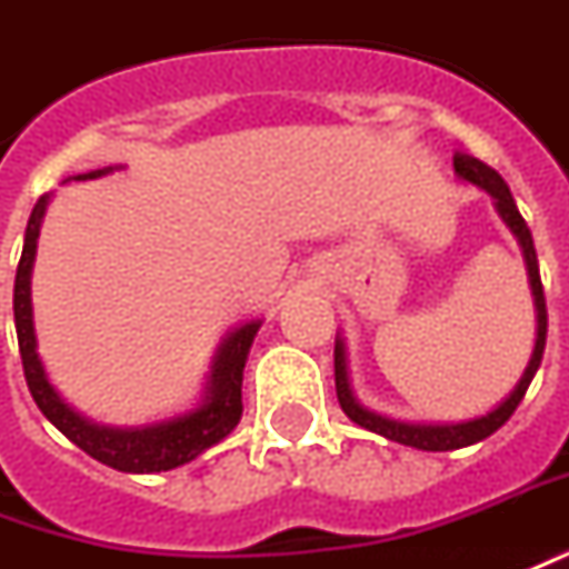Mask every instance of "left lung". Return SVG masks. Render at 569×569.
Masks as SVG:
<instances>
[{"mask_svg":"<svg viewBox=\"0 0 569 569\" xmlns=\"http://www.w3.org/2000/svg\"><path fill=\"white\" fill-rule=\"evenodd\" d=\"M452 169H456V178L465 181V184H475L483 193H490L492 206L499 218L506 221V228L515 233L520 252H523V264H527V280H530V292H533V308H536V341L533 353H530V363L523 369V376L518 379V385L508 391V397H502L492 409H487L483 416H475V419H459V422H409V419H395V416H381L376 409L363 407L351 388V372H348V348H345V339L336 336V395H339V403L345 409V416L351 419L353 425L367 428L372 435L388 437L395 443H403V447H416V450L428 452H447V450H462V447H471V443H480L483 437L496 435L502 425L511 419V412L518 409V403L527 395L530 381H533L536 369L542 363V351H546V332H548V313H546V292H542V280H539V261H536V246L533 233L527 228V221L520 218L518 206H515V197L511 190L502 181V174L490 169L487 162L475 160L471 153H459L452 157Z\"/></svg>","mask_w":569,"mask_h":569,"instance_id":"8db88e82","label":"left lung"}]
</instances>
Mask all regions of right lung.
<instances>
[{
  "label": "right lung",
  "instance_id": "obj_1",
  "mask_svg": "<svg viewBox=\"0 0 569 569\" xmlns=\"http://www.w3.org/2000/svg\"><path fill=\"white\" fill-rule=\"evenodd\" d=\"M117 169H126V166L91 169L86 174H77V181L101 178ZM49 202L51 193L39 197L30 212L27 233H23L21 264H18V277H14V329H18V345H21L23 376H27V388L33 395L36 407L42 409V416L63 437H70L79 450H86L91 459L110 465L117 471H126V475H157V471H172L178 465L193 462L197 456L221 443L240 422V416H243V367L264 320L252 317L224 332V339L218 341L216 353H212L200 400L190 409H181L160 422L144 425H104L82 416L51 385L49 372L42 367V357L36 351L30 280H33L39 228H42Z\"/></svg>",
  "mask_w": 569,
  "mask_h": 569
}]
</instances>
